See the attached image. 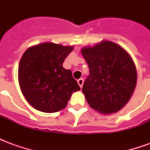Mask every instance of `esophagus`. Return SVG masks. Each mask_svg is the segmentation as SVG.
<instances>
[{"mask_svg": "<svg viewBox=\"0 0 150 150\" xmlns=\"http://www.w3.org/2000/svg\"><path fill=\"white\" fill-rule=\"evenodd\" d=\"M78 83L79 85V87L82 88V87H83V79H78Z\"/></svg>", "mask_w": 150, "mask_h": 150, "instance_id": "34e87169", "label": "esophagus"}]
</instances>
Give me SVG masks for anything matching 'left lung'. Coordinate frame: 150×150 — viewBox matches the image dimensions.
Here are the masks:
<instances>
[{"instance_id":"8db88e82","label":"left lung","mask_w":150,"mask_h":150,"mask_svg":"<svg viewBox=\"0 0 150 150\" xmlns=\"http://www.w3.org/2000/svg\"><path fill=\"white\" fill-rule=\"evenodd\" d=\"M81 53L89 67L82 90L90 107L103 114L120 110L129 100L137 83L132 58L110 41L84 47Z\"/></svg>"}]
</instances>
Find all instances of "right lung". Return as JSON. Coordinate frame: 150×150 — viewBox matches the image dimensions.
Instances as JSON below:
<instances>
[{
    "label": "right lung",
    "instance_id": "obj_1",
    "mask_svg": "<svg viewBox=\"0 0 150 150\" xmlns=\"http://www.w3.org/2000/svg\"><path fill=\"white\" fill-rule=\"evenodd\" d=\"M72 46L45 42L30 47L23 54L18 67L21 92L32 107L52 113L67 106L74 91L80 90L71 70L62 63Z\"/></svg>",
    "mask_w": 150,
    "mask_h": 150
}]
</instances>
